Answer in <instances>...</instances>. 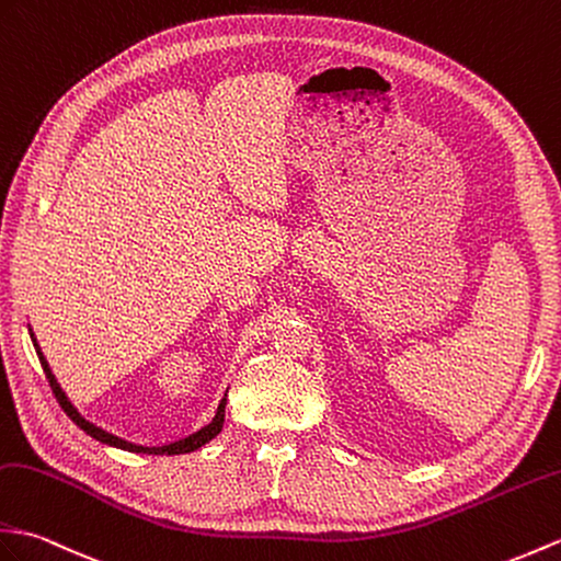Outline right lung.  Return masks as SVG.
I'll use <instances>...</instances> for the list:
<instances>
[{"instance_id":"add662e5","label":"right lung","mask_w":561,"mask_h":561,"mask_svg":"<svg viewBox=\"0 0 561 561\" xmlns=\"http://www.w3.org/2000/svg\"><path fill=\"white\" fill-rule=\"evenodd\" d=\"M31 340H33V346H35V351H37V358H41V363H43V370H45V375H47V380H49L51 392H55V397H57V401H59V407L64 409V413H67L69 419H71V421H73L78 427L83 430V433H88V435L93 437V439L102 442V445H110V447L124 449V451H136V454H167V457H172V454H188V451L201 449V447H203V445H207V442H210L213 437H217V435H219V430H221V425H225V407H227V394H225V399L219 401V407H217V411H215V419H213L210 423H207V425H203L201 430H195L193 435H188V437H184V439L169 442V445H162V447H142V445H134V442H126V439H122V437H116V435L107 433V430H102V427L93 425V423H90V421H85L83 415L78 413V409H76L73 403L69 401L67 392H64V389L59 387L57 377L51 375L49 363H47V358L43 356L41 344H37V340H35L33 330H31Z\"/></svg>"}]
</instances>
